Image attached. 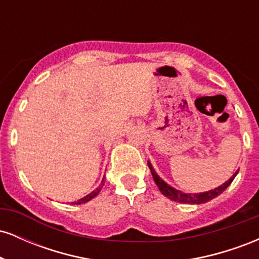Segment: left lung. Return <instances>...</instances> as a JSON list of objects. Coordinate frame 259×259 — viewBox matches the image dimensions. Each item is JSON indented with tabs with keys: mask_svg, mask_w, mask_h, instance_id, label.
<instances>
[{
	"mask_svg": "<svg viewBox=\"0 0 259 259\" xmlns=\"http://www.w3.org/2000/svg\"><path fill=\"white\" fill-rule=\"evenodd\" d=\"M148 167H150L151 173H152L154 183L157 184L159 191L162 192V194L164 195L165 197L170 198V200H173V201L180 202V203H189V204L204 203V202H208V201L213 200V198H215L217 196L221 195L222 192L224 191V190L227 189V187L230 185L231 183H233L235 177H236L237 173H239V171L234 173V175L230 178V179H229L228 181H225L223 185L218 186L217 189L209 190V191H206V192H201V194H185V192L180 191V190L174 189V187H171L170 185H169V184L165 183L164 180L160 179V178L158 177V174L154 171L152 164H151L150 162H148Z\"/></svg>",
	"mask_w": 259,
	"mask_h": 259,
	"instance_id": "1",
	"label": "left lung"
}]
</instances>
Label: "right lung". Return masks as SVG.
I'll use <instances>...</instances> for the list:
<instances>
[{"label":"right lung","mask_w":259,"mask_h":259,"mask_svg":"<svg viewBox=\"0 0 259 259\" xmlns=\"http://www.w3.org/2000/svg\"><path fill=\"white\" fill-rule=\"evenodd\" d=\"M103 185H105V183H103V180H102V183L100 184V186L97 187L96 190H94V191L90 192V194H89V195H86L85 197L80 198V200L75 201V202H72V204H81V203H86V202H89V201H90V200H92V198H94V197H96V196L100 194L101 189H102Z\"/></svg>","instance_id":"right-lung-1"}]
</instances>
